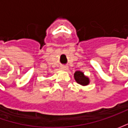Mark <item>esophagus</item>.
Masks as SVG:
<instances>
[{"instance_id":"1","label":"esophagus","mask_w":128,"mask_h":128,"mask_svg":"<svg viewBox=\"0 0 128 128\" xmlns=\"http://www.w3.org/2000/svg\"><path fill=\"white\" fill-rule=\"evenodd\" d=\"M60 69L62 70H67L68 69V68L67 66H62L60 67Z\"/></svg>"}]
</instances>
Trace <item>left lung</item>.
Returning a JSON list of instances; mask_svg holds the SVG:
<instances>
[{"label":"left lung","mask_w":128,"mask_h":128,"mask_svg":"<svg viewBox=\"0 0 128 128\" xmlns=\"http://www.w3.org/2000/svg\"><path fill=\"white\" fill-rule=\"evenodd\" d=\"M74 78L76 81L81 85V86H88L90 82V80L87 76L84 75V73L81 71H76L74 73Z\"/></svg>","instance_id":"8db88e82"}]
</instances>
